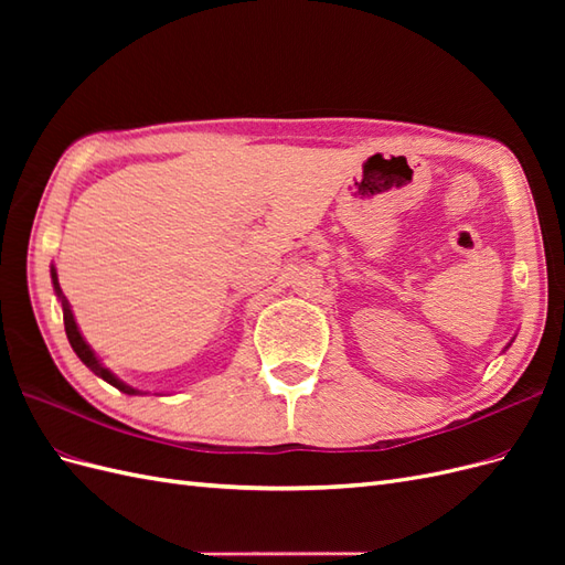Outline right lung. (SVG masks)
Returning <instances> with one entry per match:
<instances>
[{
	"mask_svg": "<svg viewBox=\"0 0 565 565\" xmlns=\"http://www.w3.org/2000/svg\"><path fill=\"white\" fill-rule=\"evenodd\" d=\"M51 282H54V289H56V295H58L61 306H63V322H65V334H67V341H71L73 351L79 355V361H82L84 365H87L94 374H98L100 380H106L108 384H113L115 388H119L122 393H129V396H136V393H141L139 388H131V386H127L125 382H119L108 367L100 365V361L96 358V353L89 349V344H87V341H84V337H82V334H79V330H77L75 316H73V311H71V303H67V299H65V297H63V292H61V285H58V276H56V268H54V266H51Z\"/></svg>",
	"mask_w": 565,
	"mask_h": 565,
	"instance_id": "right-lung-1",
	"label": "right lung"
}]
</instances>
